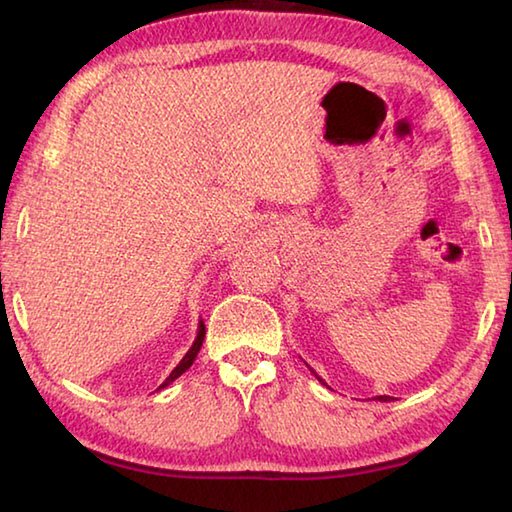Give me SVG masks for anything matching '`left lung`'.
<instances>
[{
  "label": "left lung",
  "instance_id": "left-lung-1",
  "mask_svg": "<svg viewBox=\"0 0 512 512\" xmlns=\"http://www.w3.org/2000/svg\"><path fill=\"white\" fill-rule=\"evenodd\" d=\"M318 379H320V377H318ZM320 381H323V379H320ZM323 384H325V381H323ZM375 400H379V402H388V400H391V397H388V395H377Z\"/></svg>",
  "mask_w": 512,
  "mask_h": 512
}]
</instances>
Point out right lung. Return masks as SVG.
Listing matches in <instances>:
<instances>
[{"label":"right lung","instance_id":"1","mask_svg":"<svg viewBox=\"0 0 512 512\" xmlns=\"http://www.w3.org/2000/svg\"><path fill=\"white\" fill-rule=\"evenodd\" d=\"M203 339H205V325H203V320H198V334H196V339H194V343H192V348H189V352L185 354L183 359H180V363L176 368L171 370V375L162 381L160 384V388H164V386H169L171 381H176L180 375H183L185 370H189V366H192L194 363V359H196V354H198V350H201V345H203ZM158 388V391H160Z\"/></svg>","mask_w":512,"mask_h":512}]
</instances>
